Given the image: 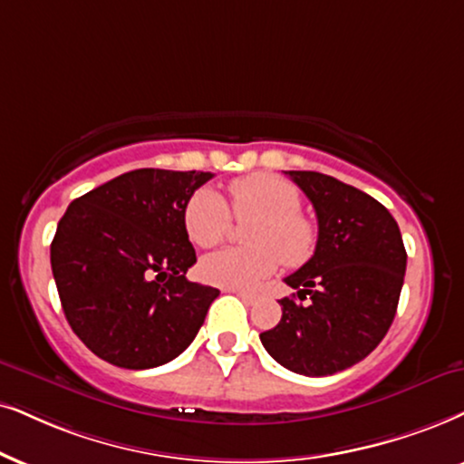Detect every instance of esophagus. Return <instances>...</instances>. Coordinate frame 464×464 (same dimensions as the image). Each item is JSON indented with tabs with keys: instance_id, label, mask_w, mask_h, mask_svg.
Masks as SVG:
<instances>
[{
	"instance_id": "1",
	"label": "esophagus",
	"mask_w": 464,
	"mask_h": 464,
	"mask_svg": "<svg viewBox=\"0 0 464 464\" xmlns=\"http://www.w3.org/2000/svg\"><path fill=\"white\" fill-rule=\"evenodd\" d=\"M233 293H236L237 297H242V302H244V304H248V306H250V304H255V302H256V297L252 295V293H248V291H233Z\"/></svg>"
}]
</instances>
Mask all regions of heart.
<instances>
[{"label":"heart","instance_id":"b5f03b06","mask_svg":"<svg viewBox=\"0 0 464 464\" xmlns=\"http://www.w3.org/2000/svg\"><path fill=\"white\" fill-rule=\"evenodd\" d=\"M239 222L252 220L246 231L248 248H227L203 256L198 274L220 289H252L283 261L300 267L316 248V225L304 216L302 195L289 181L255 173L228 186V205L218 192L203 188L188 198L184 227L190 242L201 248L218 246L231 231V213Z\"/></svg>","mask_w":464,"mask_h":464}]
</instances>
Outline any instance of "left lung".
<instances>
[{
    "mask_svg": "<svg viewBox=\"0 0 464 464\" xmlns=\"http://www.w3.org/2000/svg\"><path fill=\"white\" fill-rule=\"evenodd\" d=\"M286 175L310 198L319 222L314 255L285 278L310 302L283 297V316L261 343L280 366L327 377L362 362L388 334L407 252L396 220L377 198L324 173Z\"/></svg>",
    "mask_w": 464,
    "mask_h": 464,
    "instance_id": "1",
    "label": "left lung"
}]
</instances>
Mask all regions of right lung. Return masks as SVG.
I'll list each match as a JSON object with an SVG mask.
<instances>
[{
    "label": "right lung",
    "mask_w": 464,
    "mask_h": 464,
    "mask_svg": "<svg viewBox=\"0 0 464 464\" xmlns=\"http://www.w3.org/2000/svg\"><path fill=\"white\" fill-rule=\"evenodd\" d=\"M203 171L137 169L74 198L51 267L63 314L92 353L130 371L171 362L195 340L218 289L190 283L184 209Z\"/></svg>",
    "instance_id": "1"
}]
</instances>
